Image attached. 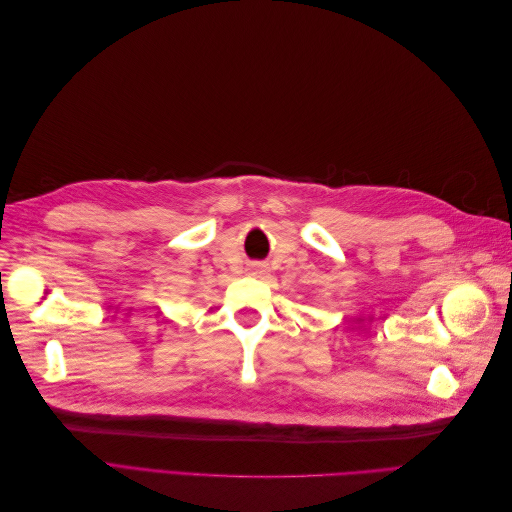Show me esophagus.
I'll return each instance as SVG.
<instances>
[{
    "label": "esophagus",
    "instance_id": "34e87169",
    "mask_svg": "<svg viewBox=\"0 0 512 512\" xmlns=\"http://www.w3.org/2000/svg\"><path fill=\"white\" fill-rule=\"evenodd\" d=\"M250 271H252V273H262V271H267V269L262 267V265H252V267H250Z\"/></svg>",
    "mask_w": 512,
    "mask_h": 512
}]
</instances>
